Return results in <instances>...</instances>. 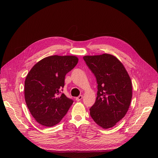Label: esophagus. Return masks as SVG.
Returning a JSON list of instances; mask_svg holds the SVG:
<instances>
[{"label": "esophagus", "instance_id": "1", "mask_svg": "<svg viewBox=\"0 0 158 158\" xmlns=\"http://www.w3.org/2000/svg\"><path fill=\"white\" fill-rule=\"evenodd\" d=\"M82 98V95H79V97H77L76 98V100L77 101V102H79V101L81 100Z\"/></svg>", "mask_w": 158, "mask_h": 158}]
</instances>
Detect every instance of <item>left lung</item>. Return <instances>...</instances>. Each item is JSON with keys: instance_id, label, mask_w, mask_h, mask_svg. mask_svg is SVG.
Wrapping results in <instances>:
<instances>
[{"instance_id": "obj_1", "label": "left lung", "mask_w": 158, "mask_h": 158, "mask_svg": "<svg viewBox=\"0 0 158 158\" xmlns=\"http://www.w3.org/2000/svg\"><path fill=\"white\" fill-rule=\"evenodd\" d=\"M83 58L98 84L96 101L89 109L91 117L102 128L113 127L124 117L130 107L131 79L123 64L114 55L104 53Z\"/></svg>"}]
</instances>
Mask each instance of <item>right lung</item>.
<instances>
[{
  "instance_id": "right-lung-1",
  "label": "right lung",
  "mask_w": 158,
  "mask_h": 158,
  "mask_svg": "<svg viewBox=\"0 0 158 158\" xmlns=\"http://www.w3.org/2000/svg\"><path fill=\"white\" fill-rule=\"evenodd\" d=\"M76 56L53 55L37 62L25 81V102L35 121L51 127L60 122L73 103L60 90L67 73L78 63Z\"/></svg>"
}]
</instances>
